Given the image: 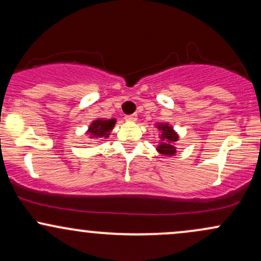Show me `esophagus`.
Listing matches in <instances>:
<instances>
[{
	"mask_svg": "<svg viewBox=\"0 0 261 261\" xmlns=\"http://www.w3.org/2000/svg\"><path fill=\"white\" fill-rule=\"evenodd\" d=\"M125 120H126V121H136L137 120V115H136V114L126 115V116H125Z\"/></svg>",
	"mask_w": 261,
	"mask_h": 261,
	"instance_id": "34e87169",
	"label": "esophagus"
}]
</instances>
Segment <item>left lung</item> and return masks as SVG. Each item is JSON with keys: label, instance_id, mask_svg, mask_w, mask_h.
<instances>
[{"label": "left lung", "instance_id": "8db88e82", "mask_svg": "<svg viewBox=\"0 0 261 261\" xmlns=\"http://www.w3.org/2000/svg\"><path fill=\"white\" fill-rule=\"evenodd\" d=\"M155 126L161 131V142L157 146V151L162 155H175L176 148L174 142L179 139L178 134L173 130V126H170L169 124H157Z\"/></svg>", "mask_w": 261, "mask_h": 261}]
</instances>
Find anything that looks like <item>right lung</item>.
<instances>
[{
	"instance_id": "1",
	"label": "right lung",
	"mask_w": 261,
	"mask_h": 261,
	"mask_svg": "<svg viewBox=\"0 0 261 261\" xmlns=\"http://www.w3.org/2000/svg\"><path fill=\"white\" fill-rule=\"evenodd\" d=\"M115 119H109V120H104V119H97L89 125L87 134L91 136V139H100V137H109L110 131L115 126Z\"/></svg>"
}]
</instances>
